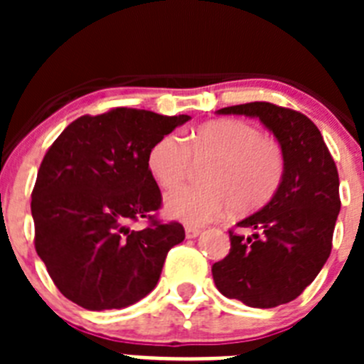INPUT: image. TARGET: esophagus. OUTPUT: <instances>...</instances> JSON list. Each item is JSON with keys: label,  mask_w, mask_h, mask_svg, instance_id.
<instances>
[{"label": "esophagus", "mask_w": 364, "mask_h": 364, "mask_svg": "<svg viewBox=\"0 0 364 364\" xmlns=\"http://www.w3.org/2000/svg\"><path fill=\"white\" fill-rule=\"evenodd\" d=\"M198 235H200V230L197 226H186V237L188 239H195Z\"/></svg>", "instance_id": "34e87169"}]
</instances>
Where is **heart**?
I'll return each mask as SVG.
<instances>
[{
    "instance_id": "1",
    "label": "heart",
    "mask_w": 364,
    "mask_h": 364,
    "mask_svg": "<svg viewBox=\"0 0 364 364\" xmlns=\"http://www.w3.org/2000/svg\"><path fill=\"white\" fill-rule=\"evenodd\" d=\"M204 159H210L200 175L205 184L178 189L166 200L167 213L189 224L213 220L231 200L239 211L262 208L284 175L281 147L242 120L208 122L182 142L166 134L147 153V169L159 188L173 191L188 176L189 160Z\"/></svg>"
}]
</instances>
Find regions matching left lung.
Segmentation results:
<instances>
[{"label": "left lung", "instance_id": "1", "mask_svg": "<svg viewBox=\"0 0 364 364\" xmlns=\"http://www.w3.org/2000/svg\"><path fill=\"white\" fill-rule=\"evenodd\" d=\"M218 114L257 117L275 134L284 175L272 200L230 230V253L215 262L222 295L252 308L294 301L311 284L332 252L341 210L339 173L317 125L294 109L250 102Z\"/></svg>", "mask_w": 364, "mask_h": 364}]
</instances>
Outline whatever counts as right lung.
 <instances>
[{"mask_svg":"<svg viewBox=\"0 0 364 364\" xmlns=\"http://www.w3.org/2000/svg\"><path fill=\"white\" fill-rule=\"evenodd\" d=\"M188 120L129 107L83 114L45 153L32 189L34 247L69 301L95 311L125 308L156 286L186 231L156 218L162 193L147 153ZM136 220L148 226L131 230Z\"/></svg>","mask_w":364,"mask_h":364,"instance_id":"obj_1","label":"right lung"}]
</instances>
